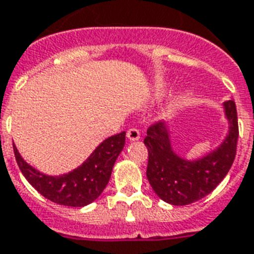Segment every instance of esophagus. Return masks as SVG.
<instances>
[{
    "instance_id": "obj_1",
    "label": "esophagus",
    "mask_w": 254,
    "mask_h": 254,
    "mask_svg": "<svg viewBox=\"0 0 254 254\" xmlns=\"http://www.w3.org/2000/svg\"><path fill=\"white\" fill-rule=\"evenodd\" d=\"M127 139H130V141H138L139 137H141V133L137 127H130L129 130L127 131Z\"/></svg>"
}]
</instances>
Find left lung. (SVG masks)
<instances>
[{"instance_id":"obj_1","label":"left lung","mask_w":254,"mask_h":254,"mask_svg":"<svg viewBox=\"0 0 254 254\" xmlns=\"http://www.w3.org/2000/svg\"><path fill=\"white\" fill-rule=\"evenodd\" d=\"M231 129L217 150L199 161H185L173 150L163 123H154L143 139L149 151L146 175L155 193L173 205H187L200 200L216 189L228 174L236 157L239 123L236 104L224 103Z\"/></svg>"}]
</instances>
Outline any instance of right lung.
<instances>
[{
  "label": "right lung",
  "instance_id": "right-lung-1",
  "mask_svg": "<svg viewBox=\"0 0 254 254\" xmlns=\"http://www.w3.org/2000/svg\"><path fill=\"white\" fill-rule=\"evenodd\" d=\"M125 145V131L112 135L91 154L80 167L62 177L41 174L21 158L13 145L18 167L30 185L49 200L61 205L83 207L96 200L107 187L116 159Z\"/></svg>",
  "mask_w": 254,
  "mask_h": 254
}]
</instances>
